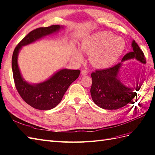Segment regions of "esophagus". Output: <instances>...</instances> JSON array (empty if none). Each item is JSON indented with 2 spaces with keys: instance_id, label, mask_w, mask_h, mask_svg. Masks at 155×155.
I'll list each match as a JSON object with an SVG mask.
<instances>
[{
  "instance_id": "obj_1",
  "label": "esophagus",
  "mask_w": 155,
  "mask_h": 155,
  "mask_svg": "<svg viewBox=\"0 0 155 155\" xmlns=\"http://www.w3.org/2000/svg\"><path fill=\"white\" fill-rule=\"evenodd\" d=\"M87 74H88V71L87 70H83L81 71V74L83 76H86L87 75Z\"/></svg>"
}]
</instances>
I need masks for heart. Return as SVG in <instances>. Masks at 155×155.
<instances>
[{"instance_id": "heart-1", "label": "heart", "mask_w": 155, "mask_h": 155, "mask_svg": "<svg viewBox=\"0 0 155 155\" xmlns=\"http://www.w3.org/2000/svg\"><path fill=\"white\" fill-rule=\"evenodd\" d=\"M80 46L83 52L89 54V61L94 67L106 68L118 61L124 52L126 43L121 37L98 32L84 38ZM73 58L79 63L84 60L83 52L78 49H74Z\"/></svg>"}]
</instances>
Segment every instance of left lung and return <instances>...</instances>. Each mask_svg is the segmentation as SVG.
Here are the masks:
<instances>
[{
    "instance_id": "left-lung-1",
    "label": "left lung",
    "mask_w": 155,
    "mask_h": 155,
    "mask_svg": "<svg viewBox=\"0 0 155 155\" xmlns=\"http://www.w3.org/2000/svg\"><path fill=\"white\" fill-rule=\"evenodd\" d=\"M133 51L123 57L120 63L114 67L97 70L91 74L92 84L90 88L92 99L96 105L106 110H117L131 103L141 87L137 81L133 87L127 85L120 79L121 68L125 61L135 59L146 64V58L135 40L131 43Z\"/></svg>"
}]
</instances>
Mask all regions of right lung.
Returning a JSON list of instances; mask_svg holds the SVG:
<instances>
[{"mask_svg":"<svg viewBox=\"0 0 155 155\" xmlns=\"http://www.w3.org/2000/svg\"><path fill=\"white\" fill-rule=\"evenodd\" d=\"M63 25H53L37 28L25 36L15 47L12 56V71L16 88L25 103L34 108L49 110L59 104L70 85L79 76V70L62 68L45 81L30 83L23 78L18 64V57L22 47L33 44L44 37L63 29Z\"/></svg>","mask_w":155,"mask_h":155,"instance_id":"obj_1","label":"right lung"}]
</instances>
